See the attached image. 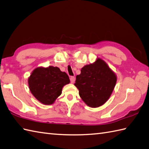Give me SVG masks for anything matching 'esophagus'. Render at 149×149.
I'll list each match as a JSON object with an SVG mask.
<instances>
[{
  "label": "esophagus",
  "instance_id": "1",
  "mask_svg": "<svg viewBox=\"0 0 149 149\" xmlns=\"http://www.w3.org/2000/svg\"><path fill=\"white\" fill-rule=\"evenodd\" d=\"M74 80H75V78H74V77H70V81H71V84H73L74 82Z\"/></svg>",
  "mask_w": 149,
  "mask_h": 149
}]
</instances>
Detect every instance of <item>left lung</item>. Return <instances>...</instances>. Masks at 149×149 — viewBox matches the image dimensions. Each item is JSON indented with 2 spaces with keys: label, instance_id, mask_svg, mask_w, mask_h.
Segmentation results:
<instances>
[{
  "label": "left lung",
  "instance_id": "left-lung-1",
  "mask_svg": "<svg viewBox=\"0 0 149 149\" xmlns=\"http://www.w3.org/2000/svg\"><path fill=\"white\" fill-rule=\"evenodd\" d=\"M117 76L100 58L85 65L76 77L74 85L81 100L91 108L101 107L107 102L115 88Z\"/></svg>",
  "mask_w": 149,
  "mask_h": 149
}]
</instances>
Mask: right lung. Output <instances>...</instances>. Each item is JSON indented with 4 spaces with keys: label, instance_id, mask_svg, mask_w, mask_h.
Returning a JSON list of instances; mask_svg holds the SVG:
<instances>
[{
    "label": "right lung",
    "instance_id": "obj_1",
    "mask_svg": "<svg viewBox=\"0 0 149 149\" xmlns=\"http://www.w3.org/2000/svg\"><path fill=\"white\" fill-rule=\"evenodd\" d=\"M68 75L57 67H38L34 69L28 78V84L32 95L42 104L54 103L62 94L64 85L69 84Z\"/></svg>",
    "mask_w": 149,
    "mask_h": 149
}]
</instances>
